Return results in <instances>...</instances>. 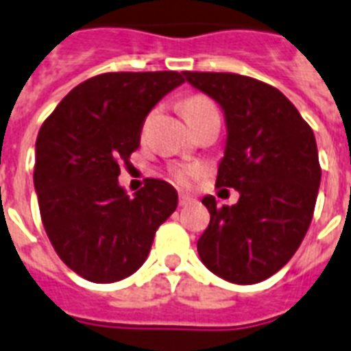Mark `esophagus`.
Instances as JSON below:
<instances>
[{
  "label": "esophagus",
  "mask_w": 351,
  "mask_h": 351,
  "mask_svg": "<svg viewBox=\"0 0 351 351\" xmlns=\"http://www.w3.org/2000/svg\"><path fill=\"white\" fill-rule=\"evenodd\" d=\"M191 202H193V198L187 197V195H180V198H178V204H180L182 208H184V206H187V204H191Z\"/></svg>",
  "instance_id": "esophagus-1"
}]
</instances>
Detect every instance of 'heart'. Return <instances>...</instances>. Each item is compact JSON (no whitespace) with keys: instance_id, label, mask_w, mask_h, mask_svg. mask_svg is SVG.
Wrapping results in <instances>:
<instances>
[{"instance_id":"1","label":"heart","mask_w":351,"mask_h":351,"mask_svg":"<svg viewBox=\"0 0 351 351\" xmlns=\"http://www.w3.org/2000/svg\"><path fill=\"white\" fill-rule=\"evenodd\" d=\"M209 109H215V104L209 100V98L200 95L187 96V98H184L180 104V111L186 120H191V118L198 117L200 112L209 111ZM200 173H202V171H200V167H197V165H182V167L173 169V178H175L178 184H182V186H186V184H189L193 178H197Z\"/></svg>"}]
</instances>
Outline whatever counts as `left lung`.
<instances>
[{"label":"left lung","instance_id":"8db88e82","mask_svg":"<svg viewBox=\"0 0 351 351\" xmlns=\"http://www.w3.org/2000/svg\"><path fill=\"white\" fill-rule=\"evenodd\" d=\"M226 117L228 140L217 187H233L234 206L202 204L211 220L198 239L209 271L233 284L266 280L288 264L310 228L321 184L315 136L271 85L233 73H184Z\"/></svg>","mask_w":351,"mask_h":351}]
</instances>
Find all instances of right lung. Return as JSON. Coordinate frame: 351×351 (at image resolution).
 <instances>
[{
  "instance_id": "right-lung-1",
  "label": "right lung",
  "mask_w": 351,
  "mask_h": 351,
  "mask_svg": "<svg viewBox=\"0 0 351 351\" xmlns=\"http://www.w3.org/2000/svg\"><path fill=\"white\" fill-rule=\"evenodd\" d=\"M184 84L180 73H106L76 85L43 121L34 187L58 256L90 282H117L142 266L154 233L178 204L156 178L129 198L120 165L140 147L149 111Z\"/></svg>"
}]
</instances>
